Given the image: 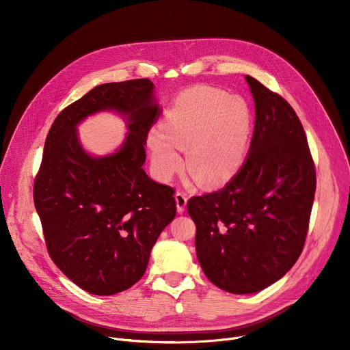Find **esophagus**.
<instances>
[{
  "mask_svg": "<svg viewBox=\"0 0 350 350\" xmlns=\"http://www.w3.org/2000/svg\"><path fill=\"white\" fill-rule=\"evenodd\" d=\"M174 198H176V204H177V212L183 213L185 211V205H187V193L184 191H177Z\"/></svg>",
  "mask_w": 350,
  "mask_h": 350,
  "instance_id": "34e87169",
  "label": "esophagus"
}]
</instances>
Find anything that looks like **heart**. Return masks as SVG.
Here are the masks:
<instances>
[{
  "label": "heart",
  "instance_id": "obj_1",
  "mask_svg": "<svg viewBox=\"0 0 350 350\" xmlns=\"http://www.w3.org/2000/svg\"><path fill=\"white\" fill-rule=\"evenodd\" d=\"M252 133V113L245 99L226 91L196 85L180 94L162 120L148 134L152 166L161 180L181 167L208 188L227 184L239 172Z\"/></svg>",
  "mask_w": 350,
  "mask_h": 350
}]
</instances>
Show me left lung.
Here are the masks:
<instances>
[{"mask_svg":"<svg viewBox=\"0 0 350 350\" xmlns=\"http://www.w3.org/2000/svg\"><path fill=\"white\" fill-rule=\"evenodd\" d=\"M245 80L256 115L247 158L224 188L187 204L199 265L237 295L265 289L296 263L316 192L314 162L293 108L256 79Z\"/></svg>","mask_w":350,"mask_h":350,"instance_id":"obj_1","label":"left lung"}]
</instances>
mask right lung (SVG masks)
<instances>
[{
  "label": "right lung",
  "mask_w": 350,
  "mask_h": 350,
  "mask_svg": "<svg viewBox=\"0 0 350 350\" xmlns=\"http://www.w3.org/2000/svg\"><path fill=\"white\" fill-rule=\"evenodd\" d=\"M154 88L148 79L96 85L57 116L45 138L33 198L46 251L70 281L94 295L133 286L176 216L174 189L142 169L148 133L161 113ZM107 109L126 116L131 133L116 154L92 159L75 126Z\"/></svg>",
  "instance_id": "right-lung-1"
}]
</instances>
